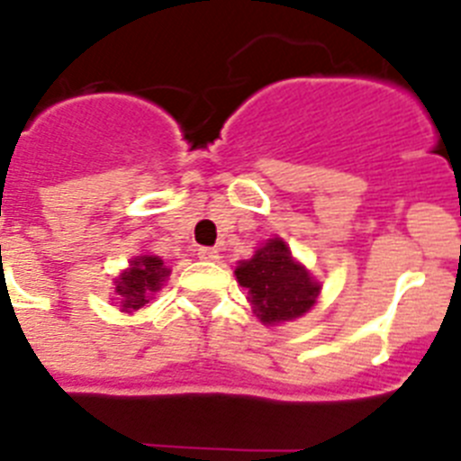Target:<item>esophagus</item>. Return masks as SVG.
I'll return each mask as SVG.
<instances>
[{
  "mask_svg": "<svg viewBox=\"0 0 461 461\" xmlns=\"http://www.w3.org/2000/svg\"><path fill=\"white\" fill-rule=\"evenodd\" d=\"M198 258L200 261H216V258H219V251H216L214 247H200Z\"/></svg>",
  "mask_w": 461,
  "mask_h": 461,
  "instance_id": "obj_1",
  "label": "esophagus"
}]
</instances>
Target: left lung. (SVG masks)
Segmentation results:
<instances>
[{
  "label": "left lung",
  "mask_w": 461,
  "mask_h": 461,
  "mask_svg": "<svg viewBox=\"0 0 461 461\" xmlns=\"http://www.w3.org/2000/svg\"><path fill=\"white\" fill-rule=\"evenodd\" d=\"M235 277L247 291L254 314L263 324H282L308 312L321 285L291 257L282 238H270L249 261H240Z\"/></svg>",
  "instance_id": "obj_1"
}]
</instances>
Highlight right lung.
Masks as SVG:
<instances>
[{
	"label": "right lung",
	"mask_w": 461,
	"mask_h": 461,
	"mask_svg": "<svg viewBox=\"0 0 461 461\" xmlns=\"http://www.w3.org/2000/svg\"><path fill=\"white\" fill-rule=\"evenodd\" d=\"M170 275V268L165 266L163 258L153 254H141V257L130 261V268L123 270L116 279V296L123 312L140 310L147 305L149 298L163 286V282Z\"/></svg>",
	"instance_id": "right-lung-1"
}]
</instances>
